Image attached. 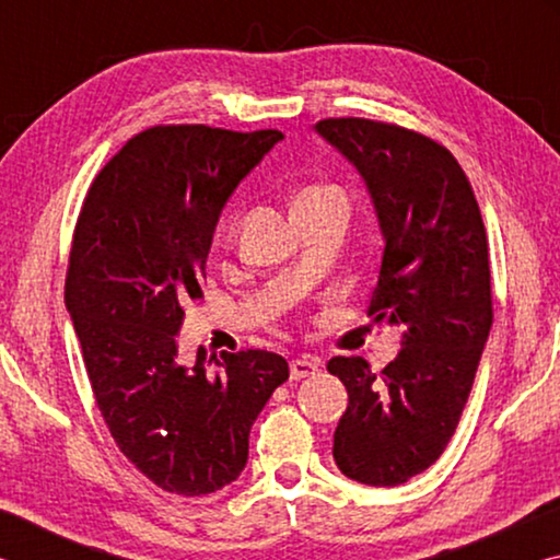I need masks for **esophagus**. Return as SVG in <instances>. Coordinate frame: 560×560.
Segmentation results:
<instances>
[{"label": "esophagus", "mask_w": 560, "mask_h": 560, "mask_svg": "<svg viewBox=\"0 0 560 560\" xmlns=\"http://www.w3.org/2000/svg\"><path fill=\"white\" fill-rule=\"evenodd\" d=\"M318 360L316 358H308V355H301V358H293L291 360V381H303V377H311L318 373Z\"/></svg>", "instance_id": "1"}]
</instances>
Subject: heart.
Instances as JSON below:
<instances>
[{
	"label": "heart",
	"instance_id": "heart-1",
	"mask_svg": "<svg viewBox=\"0 0 560 560\" xmlns=\"http://www.w3.org/2000/svg\"><path fill=\"white\" fill-rule=\"evenodd\" d=\"M326 195H340V192H336V189H330V187H308L296 197V205L306 202V200H316V197H326Z\"/></svg>",
	"mask_w": 560,
	"mask_h": 560
}]
</instances>
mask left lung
<instances>
[{
	"instance_id": "obj_1",
	"label": "left lung",
	"mask_w": 560,
	"mask_h": 560,
	"mask_svg": "<svg viewBox=\"0 0 560 560\" xmlns=\"http://www.w3.org/2000/svg\"><path fill=\"white\" fill-rule=\"evenodd\" d=\"M316 130L363 175L383 230V261L368 318L402 328L381 373L336 355L348 390L334 459L348 479L397 487L447 447L477 375L494 306L485 220L447 148L371 118H324Z\"/></svg>"
}]
</instances>
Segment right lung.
Listing matches in <instances>:
<instances>
[{
  "instance_id": "obj_1",
  "label": "right lung",
  "mask_w": 560,
  "mask_h": 560,
  "mask_svg": "<svg viewBox=\"0 0 560 560\" xmlns=\"http://www.w3.org/2000/svg\"><path fill=\"white\" fill-rule=\"evenodd\" d=\"M283 136L183 122L132 136L93 179L75 220L66 308L118 450L158 489L220 491L249 457V432L289 381L269 350H205L179 365L185 306L202 296L214 224L234 187Z\"/></svg>"
}]
</instances>
